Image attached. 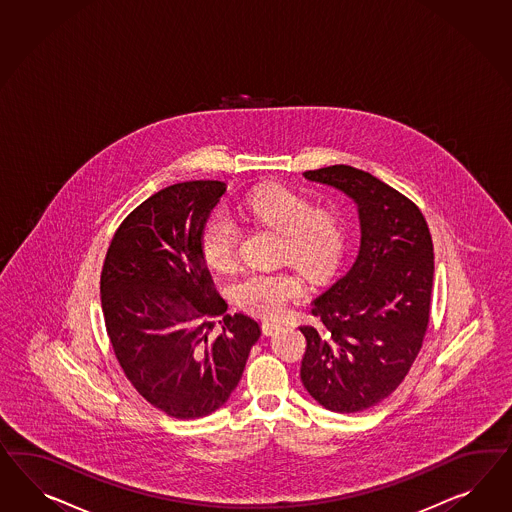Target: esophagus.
Instances as JSON below:
<instances>
[{"instance_id": "esophagus-1", "label": "esophagus", "mask_w": 512, "mask_h": 512, "mask_svg": "<svg viewBox=\"0 0 512 512\" xmlns=\"http://www.w3.org/2000/svg\"><path fill=\"white\" fill-rule=\"evenodd\" d=\"M278 329H280V323L271 322V320H265V322L262 323L263 335H273Z\"/></svg>"}]
</instances>
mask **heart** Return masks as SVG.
Segmentation results:
<instances>
[{
	"instance_id": "1",
	"label": "heart",
	"mask_w": 512,
	"mask_h": 512,
	"mask_svg": "<svg viewBox=\"0 0 512 512\" xmlns=\"http://www.w3.org/2000/svg\"><path fill=\"white\" fill-rule=\"evenodd\" d=\"M239 211L280 234L278 254L308 277H327L335 269L344 235L333 211L314 209L301 194L277 185L250 192ZM237 234V224L226 211L209 217L200 235V249L209 267L232 269ZM301 293L303 280L293 273H247L234 286L237 305L263 318H277Z\"/></svg>"
}]
</instances>
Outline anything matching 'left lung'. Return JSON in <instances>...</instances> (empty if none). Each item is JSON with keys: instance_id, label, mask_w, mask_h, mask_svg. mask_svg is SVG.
<instances>
[{"instance_id": "obj_1", "label": "left lung", "mask_w": 512, "mask_h": 512, "mask_svg": "<svg viewBox=\"0 0 512 512\" xmlns=\"http://www.w3.org/2000/svg\"><path fill=\"white\" fill-rule=\"evenodd\" d=\"M357 205L361 247L350 271L312 301L301 325V381L323 408L355 413L402 383L430 320L434 247L419 207L378 177L346 164L303 174Z\"/></svg>"}]
</instances>
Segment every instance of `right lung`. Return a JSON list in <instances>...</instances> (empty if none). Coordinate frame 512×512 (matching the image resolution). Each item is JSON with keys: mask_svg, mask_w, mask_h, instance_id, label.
Listing matches in <instances>:
<instances>
[{"mask_svg": "<svg viewBox=\"0 0 512 512\" xmlns=\"http://www.w3.org/2000/svg\"><path fill=\"white\" fill-rule=\"evenodd\" d=\"M226 192L185 181L155 192L121 222L106 252L101 305L117 361L134 389L174 419L228 402L262 335L209 275L200 235Z\"/></svg>", "mask_w": 512, "mask_h": 512, "instance_id": "add662e5", "label": "right lung"}]
</instances>
